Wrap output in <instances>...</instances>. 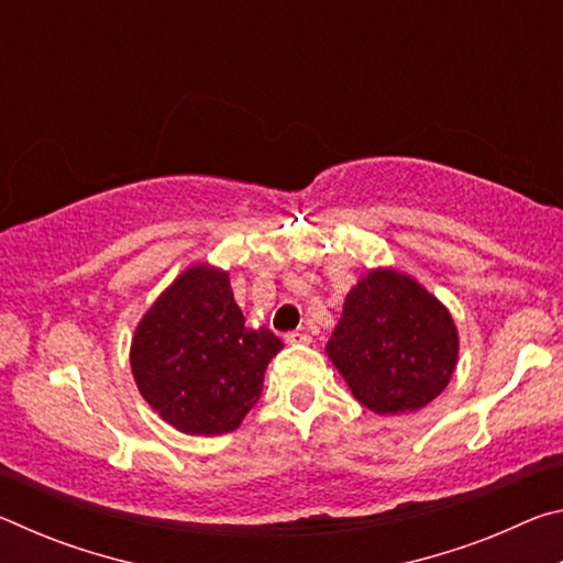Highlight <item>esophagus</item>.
Returning <instances> with one entry per match:
<instances>
[{"mask_svg": "<svg viewBox=\"0 0 563 563\" xmlns=\"http://www.w3.org/2000/svg\"><path fill=\"white\" fill-rule=\"evenodd\" d=\"M285 342H288V345H308L310 335L305 330H292V332H288V335H285Z\"/></svg>", "mask_w": 563, "mask_h": 563, "instance_id": "esophagus-1", "label": "esophagus"}]
</instances>
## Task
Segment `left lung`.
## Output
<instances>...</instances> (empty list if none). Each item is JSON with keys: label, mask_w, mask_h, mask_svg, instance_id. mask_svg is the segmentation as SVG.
Listing matches in <instances>:
<instances>
[{"label": "left lung", "mask_w": 563, "mask_h": 563, "mask_svg": "<svg viewBox=\"0 0 563 563\" xmlns=\"http://www.w3.org/2000/svg\"><path fill=\"white\" fill-rule=\"evenodd\" d=\"M460 352L450 310L397 271H369L345 298L328 340L332 365L360 405L412 412L442 393Z\"/></svg>", "instance_id": "obj_1"}]
</instances>
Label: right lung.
I'll list each match as a JSON object with an SVG mask.
<instances>
[{"label":"right lung","mask_w":563,"mask_h":563,"mask_svg":"<svg viewBox=\"0 0 563 563\" xmlns=\"http://www.w3.org/2000/svg\"><path fill=\"white\" fill-rule=\"evenodd\" d=\"M283 342L245 325L225 271L190 265L141 318L131 340L139 393L184 434L233 432L263 393Z\"/></svg>","instance_id":"right-lung-1"}]
</instances>
